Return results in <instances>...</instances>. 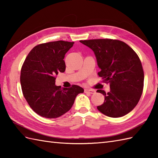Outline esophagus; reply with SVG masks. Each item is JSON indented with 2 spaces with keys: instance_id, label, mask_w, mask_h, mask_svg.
<instances>
[{
  "instance_id": "obj_1",
  "label": "esophagus",
  "mask_w": 158,
  "mask_h": 158,
  "mask_svg": "<svg viewBox=\"0 0 158 158\" xmlns=\"http://www.w3.org/2000/svg\"><path fill=\"white\" fill-rule=\"evenodd\" d=\"M85 93H89V94H95L96 93V91L95 90H94V89H85Z\"/></svg>"
}]
</instances>
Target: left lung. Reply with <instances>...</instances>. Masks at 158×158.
Listing matches in <instances>:
<instances>
[{
  "label": "left lung",
  "mask_w": 158,
  "mask_h": 158,
  "mask_svg": "<svg viewBox=\"0 0 158 158\" xmlns=\"http://www.w3.org/2000/svg\"><path fill=\"white\" fill-rule=\"evenodd\" d=\"M94 52L100 69L98 75L109 83L110 92L98 89L105 102L97 109L110 117L126 115L138 104L142 95L144 72L136 52L119 40L92 39L80 41Z\"/></svg>",
  "instance_id": "1"
}]
</instances>
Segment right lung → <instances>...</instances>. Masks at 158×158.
I'll list each match as a JSON object with an SVG mask.
<instances>
[{"label": "right lung", "mask_w": 158, "mask_h": 158, "mask_svg": "<svg viewBox=\"0 0 158 158\" xmlns=\"http://www.w3.org/2000/svg\"><path fill=\"white\" fill-rule=\"evenodd\" d=\"M74 42L58 41L35 46L26 57L20 75L23 96L38 115L57 118L71 109L77 96L84 89L79 85L61 89L56 76L65 71L66 53Z\"/></svg>", "instance_id": "add662e5"}]
</instances>
